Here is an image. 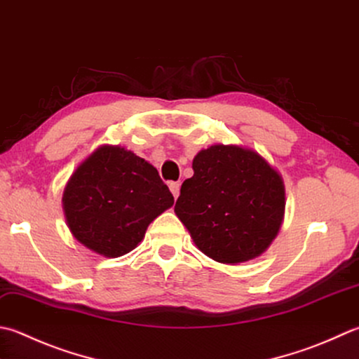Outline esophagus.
Here are the masks:
<instances>
[{
	"mask_svg": "<svg viewBox=\"0 0 359 359\" xmlns=\"http://www.w3.org/2000/svg\"><path fill=\"white\" fill-rule=\"evenodd\" d=\"M170 189H171V193L174 196V199H177L179 198V193H180V185L177 184V182H171Z\"/></svg>",
	"mask_w": 359,
	"mask_h": 359,
	"instance_id": "esophagus-1",
	"label": "esophagus"
}]
</instances>
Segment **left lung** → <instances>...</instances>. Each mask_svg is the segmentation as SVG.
I'll return each instance as SVG.
<instances>
[{
    "mask_svg": "<svg viewBox=\"0 0 359 359\" xmlns=\"http://www.w3.org/2000/svg\"><path fill=\"white\" fill-rule=\"evenodd\" d=\"M193 170L174 212L198 249L224 264L262 255L283 222L282 175L258 152L235 144L202 149Z\"/></svg>",
    "mask_w": 359,
    "mask_h": 359,
    "instance_id": "obj_1",
    "label": "left lung"
}]
</instances>
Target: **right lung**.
<instances>
[{
    "instance_id": "1",
    "label": "right lung",
    "mask_w": 359,
    "mask_h": 359,
    "mask_svg": "<svg viewBox=\"0 0 359 359\" xmlns=\"http://www.w3.org/2000/svg\"><path fill=\"white\" fill-rule=\"evenodd\" d=\"M63 212L73 236L102 257L133 250L174 198L158 171L121 146L104 144L69 177Z\"/></svg>"
}]
</instances>
